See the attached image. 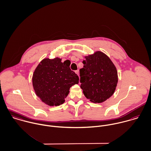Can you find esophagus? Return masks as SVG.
<instances>
[{"instance_id": "34e87169", "label": "esophagus", "mask_w": 151, "mask_h": 151, "mask_svg": "<svg viewBox=\"0 0 151 151\" xmlns=\"http://www.w3.org/2000/svg\"><path fill=\"white\" fill-rule=\"evenodd\" d=\"M75 72H76V73L79 76V70H77L75 71Z\"/></svg>"}]
</instances>
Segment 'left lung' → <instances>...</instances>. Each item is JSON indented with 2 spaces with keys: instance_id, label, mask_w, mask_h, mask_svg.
<instances>
[{
  "instance_id": "obj_1",
  "label": "left lung",
  "mask_w": 151,
  "mask_h": 151,
  "mask_svg": "<svg viewBox=\"0 0 151 151\" xmlns=\"http://www.w3.org/2000/svg\"><path fill=\"white\" fill-rule=\"evenodd\" d=\"M80 70L81 88L85 97L94 103L102 102L114 94L118 83L116 67L104 53L97 51L85 57Z\"/></svg>"
}]
</instances>
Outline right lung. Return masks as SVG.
Returning <instances> with one entry per match:
<instances>
[{
    "label": "right lung",
    "instance_id": "right-lung-1",
    "mask_svg": "<svg viewBox=\"0 0 151 151\" xmlns=\"http://www.w3.org/2000/svg\"><path fill=\"white\" fill-rule=\"evenodd\" d=\"M70 63L61 59L45 58L33 75V86L36 95L50 106L63 104L70 88L78 83V76L70 68Z\"/></svg>",
    "mask_w": 151,
    "mask_h": 151
}]
</instances>
